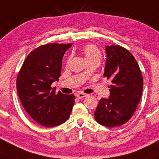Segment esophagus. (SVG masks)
I'll return each mask as SVG.
<instances>
[{"mask_svg":"<svg viewBox=\"0 0 159 159\" xmlns=\"http://www.w3.org/2000/svg\"><path fill=\"white\" fill-rule=\"evenodd\" d=\"M86 96H87V94H84V93H82V92H80V93H78L77 94V97L79 98V99H81V98H85V97H86Z\"/></svg>","mask_w":159,"mask_h":159,"instance_id":"1","label":"esophagus"}]
</instances>
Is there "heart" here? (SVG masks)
I'll return each instance as SVG.
<instances>
[{"label": "heart", "mask_w": 159, "mask_h": 159, "mask_svg": "<svg viewBox=\"0 0 159 159\" xmlns=\"http://www.w3.org/2000/svg\"><path fill=\"white\" fill-rule=\"evenodd\" d=\"M83 53L85 56L86 61L88 62L92 61H98L100 62L101 59V52L98 49L97 46L94 45H87L84 46L83 48ZM70 59L67 60V63L69 62Z\"/></svg>", "instance_id": "b5f03b06"}]
</instances>
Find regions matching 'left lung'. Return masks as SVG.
Masks as SVG:
<instances>
[{
	"label": "left lung",
	"mask_w": 159,
	"mask_h": 159,
	"mask_svg": "<svg viewBox=\"0 0 159 159\" xmlns=\"http://www.w3.org/2000/svg\"><path fill=\"white\" fill-rule=\"evenodd\" d=\"M107 54L104 77L111 80L110 97L101 98L94 119L107 127L120 126L134 115L141 100L143 77L134 56L120 45L106 46Z\"/></svg>",
	"instance_id": "1"
}]
</instances>
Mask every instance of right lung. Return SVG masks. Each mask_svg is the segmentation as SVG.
I'll use <instances>...</instances> for the list:
<instances>
[{
  "mask_svg": "<svg viewBox=\"0 0 159 159\" xmlns=\"http://www.w3.org/2000/svg\"><path fill=\"white\" fill-rule=\"evenodd\" d=\"M72 44L49 43L32 51L17 78V91L29 116L45 127L67 120L75 103L74 94L56 93L51 84L61 75L62 58Z\"/></svg>",
  "mask_w": 159,
  "mask_h": 159,
  "instance_id": "obj_1",
  "label": "right lung"
}]
</instances>
